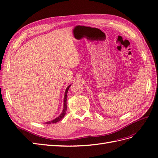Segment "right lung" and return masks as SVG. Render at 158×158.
<instances>
[{
    "instance_id": "1",
    "label": "right lung",
    "mask_w": 158,
    "mask_h": 158,
    "mask_svg": "<svg viewBox=\"0 0 158 158\" xmlns=\"http://www.w3.org/2000/svg\"><path fill=\"white\" fill-rule=\"evenodd\" d=\"M70 86V85H69V86H68V88H66V91H65L64 99V109H63V112H62V113L60 114V115H59L58 117L56 118L55 119H54V120H52V121H51L47 122V123H45V124H51V123H57V122L60 121L61 120V119L64 117L65 114H66V98H67V92H68V90H69Z\"/></svg>"
}]
</instances>
